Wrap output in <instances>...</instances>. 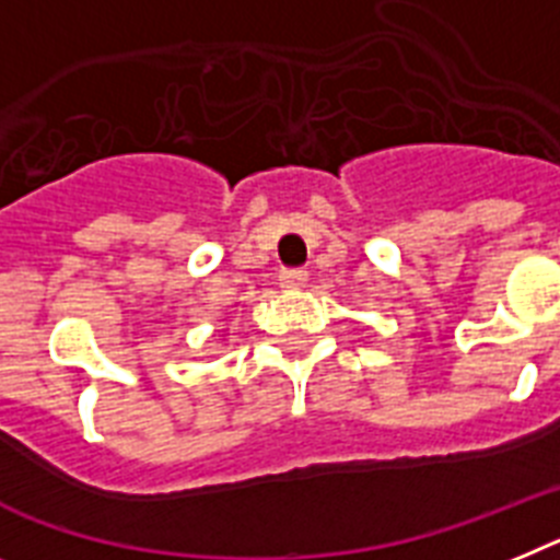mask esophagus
<instances>
[{
    "mask_svg": "<svg viewBox=\"0 0 560 560\" xmlns=\"http://www.w3.org/2000/svg\"><path fill=\"white\" fill-rule=\"evenodd\" d=\"M307 284V272L304 270H281L279 272V288L293 293V290H302Z\"/></svg>",
    "mask_w": 560,
    "mask_h": 560,
    "instance_id": "34e87169",
    "label": "esophagus"
}]
</instances>
